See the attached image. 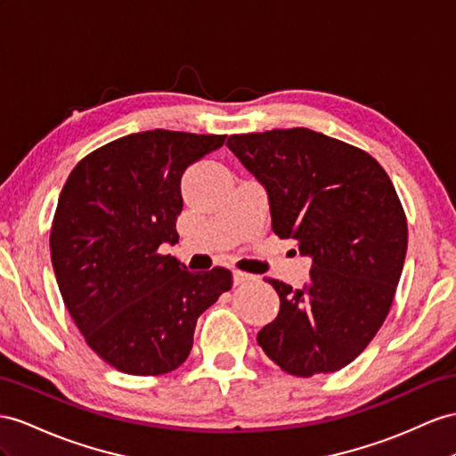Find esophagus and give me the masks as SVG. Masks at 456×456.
<instances>
[{
  "label": "esophagus",
  "mask_w": 456,
  "mask_h": 456,
  "mask_svg": "<svg viewBox=\"0 0 456 456\" xmlns=\"http://www.w3.org/2000/svg\"><path fill=\"white\" fill-rule=\"evenodd\" d=\"M252 279H254V275H250L247 272H240V270L232 272V281H235V285H242V283H247V281H252Z\"/></svg>",
  "instance_id": "34e87169"
}]
</instances>
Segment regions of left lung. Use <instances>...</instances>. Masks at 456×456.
<instances>
[{
    "instance_id": "8db88e82",
    "label": "left lung",
    "mask_w": 456,
    "mask_h": 456,
    "mask_svg": "<svg viewBox=\"0 0 456 456\" xmlns=\"http://www.w3.org/2000/svg\"><path fill=\"white\" fill-rule=\"evenodd\" d=\"M227 146L265 189L275 235L312 260L305 289L267 279L281 305L258 345L290 376L345 368L379 331L403 273L408 229L391 179L364 150L305 126Z\"/></svg>"
}]
</instances>
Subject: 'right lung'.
Here are the masks:
<instances>
[{"label":"right lung","mask_w":456,"mask_h":456,"mask_svg":"<svg viewBox=\"0 0 456 456\" xmlns=\"http://www.w3.org/2000/svg\"><path fill=\"white\" fill-rule=\"evenodd\" d=\"M224 142L156 128L94 150L69 175L50 235L53 272L78 331L115 370L179 368L198 316L232 285L225 267L186 272L159 254L179 242L183 173Z\"/></svg>","instance_id":"right-lung-1"}]
</instances>
